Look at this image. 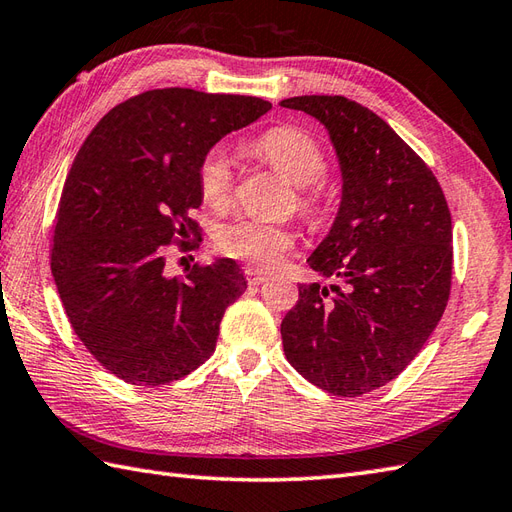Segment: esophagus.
Here are the masks:
<instances>
[{
  "mask_svg": "<svg viewBox=\"0 0 512 512\" xmlns=\"http://www.w3.org/2000/svg\"><path fill=\"white\" fill-rule=\"evenodd\" d=\"M246 281L251 285H261L264 281H268V275H264V272L257 270V268H248L246 270Z\"/></svg>",
  "mask_w": 512,
  "mask_h": 512,
  "instance_id": "obj_1",
  "label": "esophagus"
}]
</instances>
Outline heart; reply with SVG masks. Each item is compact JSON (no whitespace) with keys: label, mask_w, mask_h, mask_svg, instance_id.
Returning a JSON list of instances; mask_svg holds the SVG:
<instances>
[{"label":"heart","mask_w":512,"mask_h":512,"mask_svg":"<svg viewBox=\"0 0 512 512\" xmlns=\"http://www.w3.org/2000/svg\"><path fill=\"white\" fill-rule=\"evenodd\" d=\"M251 152L296 185L294 202L303 216L316 218L325 209L327 194L320 178L327 172V154L310 133L296 126L270 128L253 141ZM196 178L205 205L218 211L231 205L235 170L222 146H213L202 154ZM213 246L227 257L270 268L294 246V231L255 218H233L213 229Z\"/></svg>","instance_id":"b5f03b06"}]
</instances>
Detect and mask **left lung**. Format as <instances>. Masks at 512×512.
Wrapping results in <instances>:
<instances>
[{
  "label": "left lung",
  "mask_w": 512,
  "mask_h": 512,
  "mask_svg": "<svg viewBox=\"0 0 512 512\" xmlns=\"http://www.w3.org/2000/svg\"><path fill=\"white\" fill-rule=\"evenodd\" d=\"M285 109L323 122L342 168L338 218L307 259L331 290L299 285L281 340L307 382L358 397L392 382L423 349L451 290V213L427 163L382 117L344 95Z\"/></svg>",
  "instance_id": "left-lung-1"
}]
</instances>
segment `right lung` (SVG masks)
Returning a JSON list of instances; mask_svg holds the SVG:
<instances>
[{"label": "right lung", "mask_w": 512, "mask_h": 512, "mask_svg": "<svg viewBox=\"0 0 512 512\" xmlns=\"http://www.w3.org/2000/svg\"><path fill=\"white\" fill-rule=\"evenodd\" d=\"M270 109L251 95L152 89L113 106L80 146L50 266L76 336L124 382H176L216 349L224 312L246 290L240 266L218 259L168 277L165 255L200 242L202 154Z\"/></svg>", "instance_id": "obj_1"}]
</instances>
